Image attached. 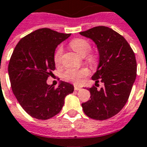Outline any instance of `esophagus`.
I'll use <instances>...</instances> for the list:
<instances>
[{"mask_svg":"<svg viewBox=\"0 0 147 147\" xmlns=\"http://www.w3.org/2000/svg\"><path fill=\"white\" fill-rule=\"evenodd\" d=\"M81 88L80 87V86H74V90H80Z\"/></svg>","mask_w":147,"mask_h":147,"instance_id":"esophagus-1","label":"esophagus"}]
</instances>
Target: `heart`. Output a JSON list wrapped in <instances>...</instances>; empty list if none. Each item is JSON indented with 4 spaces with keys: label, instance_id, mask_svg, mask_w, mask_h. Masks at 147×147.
I'll return each instance as SVG.
<instances>
[{
    "label": "heart",
    "instance_id": "1",
    "mask_svg": "<svg viewBox=\"0 0 147 147\" xmlns=\"http://www.w3.org/2000/svg\"><path fill=\"white\" fill-rule=\"evenodd\" d=\"M70 46L78 54L82 57L85 56L87 62L90 64L94 65L97 63L98 61L97 54L90 51L91 44L87 40L84 38H76L70 42ZM62 54H63V48L61 47H58L53 55V60L56 64L61 63ZM89 74V69L86 67L80 68V69L72 68L64 71L63 74V77L67 81L71 82L75 84H79L81 83L84 77H86Z\"/></svg>",
    "mask_w": 147,
    "mask_h": 147
}]
</instances>
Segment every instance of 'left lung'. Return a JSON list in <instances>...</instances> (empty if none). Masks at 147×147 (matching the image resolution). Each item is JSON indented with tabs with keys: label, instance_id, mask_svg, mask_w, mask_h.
<instances>
[{
	"label": "left lung",
	"instance_id": "8db88e82",
	"mask_svg": "<svg viewBox=\"0 0 147 147\" xmlns=\"http://www.w3.org/2000/svg\"><path fill=\"white\" fill-rule=\"evenodd\" d=\"M80 34L97 46L100 62L92 79L104 84L100 90L95 86L88 89L90 100L82 103V107L90 118L107 120L120 112L128 100L136 77L135 54L124 37L110 27L98 26Z\"/></svg>",
	"mask_w": 147,
	"mask_h": 147
}]
</instances>
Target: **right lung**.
Masks as SVG:
<instances>
[{
    "instance_id": "add662e5",
    "label": "right lung",
    "mask_w": 147,
    "mask_h": 147,
    "mask_svg": "<svg viewBox=\"0 0 147 147\" xmlns=\"http://www.w3.org/2000/svg\"><path fill=\"white\" fill-rule=\"evenodd\" d=\"M70 34L40 28L20 40L8 64L11 88L22 108L30 117L47 120L60 113L74 86L61 82L57 87L47 80L55 70L53 55L58 44Z\"/></svg>"
}]
</instances>
